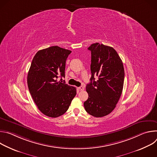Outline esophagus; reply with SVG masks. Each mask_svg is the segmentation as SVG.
Segmentation results:
<instances>
[{"instance_id":"esophagus-1","label":"esophagus","mask_w":157,"mask_h":157,"mask_svg":"<svg viewBox=\"0 0 157 157\" xmlns=\"http://www.w3.org/2000/svg\"><path fill=\"white\" fill-rule=\"evenodd\" d=\"M78 89H79V90H81V91H83L84 90V87L83 86H80V87H78Z\"/></svg>"}]
</instances>
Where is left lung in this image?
Segmentation results:
<instances>
[{
  "label": "left lung",
  "mask_w": 157,
  "mask_h": 157,
  "mask_svg": "<svg viewBox=\"0 0 157 157\" xmlns=\"http://www.w3.org/2000/svg\"><path fill=\"white\" fill-rule=\"evenodd\" d=\"M91 52V82L86 89L89 97L84 102L88 114L101 117L109 114L122 93L124 69L122 61L113 48L96 43L87 48ZM98 76L95 81L94 76Z\"/></svg>",
  "instance_id": "obj_1"
}]
</instances>
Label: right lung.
Wrapping results in <instances>:
<instances>
[{
	"label": "right lung",
	"instance_id": "obj_1",
	"mask_svg": "<svg viewBox=\"0 0 157 157\" xmlns=\"http://www.w3.org/2000/svg\"><path fill=\"white\" fill-rule=\"evenodd\" d=\"M71 51L53 46L39 50L32 59L27 76L30 94L38 109L47 116L58 117L68 109L76 89L64 81L66 60Z\"/></svg>",
	"mask_w": 157,
	"mask_h": 157
}]
</instances>
